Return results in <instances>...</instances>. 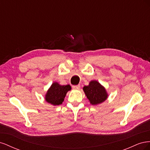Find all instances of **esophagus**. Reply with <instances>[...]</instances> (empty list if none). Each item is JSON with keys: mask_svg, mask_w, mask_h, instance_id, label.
I'll return each mask as SVG.
<instances>
[{"mask_svg": "<svg viewBox=\"0 0 150 150\" xmlns=\"http://www.w3.org/2000/svg\"><path fill=\"white\" fill-rule=\"evenodd\" d=\"M72 88L74 89H78L80 88V85H74V86H72Z\"/></svg>", "mask_w": 150, "mask_h": 150, "instance_id": "34e87169", "label": "esophagus"}]
</instances>
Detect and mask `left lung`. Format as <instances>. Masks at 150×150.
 I'll use <instances>...</instances> for the list:
<instances>
[{"label": "left lung", "instance_id": "left-lung-1", "mask_svg": "<svg viewBox=\"0 0 150 150\" xmlns=\"http://www.w3.org/2000/svg\"><path fill=\"white\" fill-rule=\"evenodd\" d=\"M86 97L93 105L101 103L108 98V94L104 87L96 81H92L88 86L83 88Z\"/></svg>", "mask_w": 150, "mask_h": 150}]
</instances>
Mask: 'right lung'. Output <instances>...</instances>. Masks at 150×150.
I'll list each match as a JSON object with an SVG mask.
<instances>
[{
    "label": "right lung",
    "mask_w": 150,
    "mask_h": 150,
    "mask_svg": "<svg viewBox=\"0 0 150 150\" xmlns=\"http://www.w3.org/2000/svg\"><path fill=\"white\" fill-rule=\"evenodd\" d=\"M71 89L69 84L61 86L57 83H54L48 90L46 95V100L53 105H59L64 101L67 92Z\"/></svg>",
    "instance_id": "1"
}]
</instances>
